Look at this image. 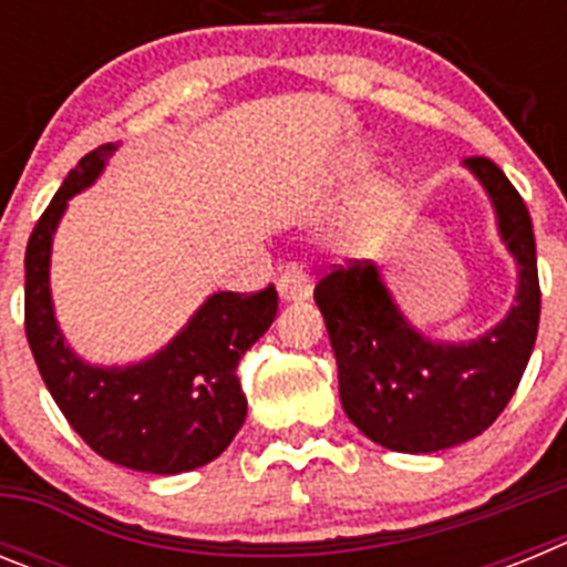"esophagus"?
<instances>
[{"instance_id": "obj_1", "label": "esophagus", "mask_w": 567, "mask_h": 567, "mask_svg": "<svg viewBox=\"0 0 567 567\" xmlns=\"http://www.w3.org/2000/svg\"><path fill=\"white\" fill-rule=\"evenodd\" d=\"M278 292L284 300H307L312 295V280L303 269L287 267L278 278Z\"/></svg>"}]
</instances>
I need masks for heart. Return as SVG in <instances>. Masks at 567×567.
Wrapping results in <instances>:
<instances>
[{
    "label": "heart",
    "mask_w": 567,
    "mask_h": 567,
    "mask_svg": "<svg viewBox=\"0 0 567 567\" xmlns=\"http://www.w3.org/2000/svg\"><path fill=\"white\" fill-rule=\"evenodd\" d=\"M363 158H358L354 162V167H363ZM394 202H398V193H394L392 187H374L372 195H369V202H365V213L363 218H360V224L354 227L352 233V244H358V247H365V244H372L374 235H378V229L383 227V221L389 218V213H392Z\"/></svg>",
    "instance_id": "b5f03b06"
}]
</instances>
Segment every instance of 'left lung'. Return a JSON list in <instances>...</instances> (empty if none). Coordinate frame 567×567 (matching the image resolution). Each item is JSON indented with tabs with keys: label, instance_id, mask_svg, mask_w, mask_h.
<instances>
[{
	"label": "left lung",
	"instance_id": "obj_1",
	"mask_svg": "<svg viewBox=\"0 0 567 567\" xmlns=\"http://www.w3.org/2000/svg\"><path fill=\"white\" fill-rule=\"evenodd\" d=\"M497 209L519 264L511 312L471 343H432L405 323L372 260L352 258L315 287L338 360L340 403L360 432L405 454H432L488 429L517 392L539 329L537 240L523 195L485 155L465 158Z\"/></svg>",
	"mask_w": 567,
	"mask_h": 567
}]
</instances>
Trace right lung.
I'll return each mask as SVG.
<instances>
[{"instance_id": "obj_1", "label": "right lung", "mask_w": 567, "mask_h": 567, "mask_svg": "<svg viewBox=\"0 0 567 567\" xmlns=\"http://www.w3.org/2000/svg\"><path fill=\"white\" fill-rule=\"evenodd\" d=\"M113 144L70 169L42 213L24 252V334L50 398L70 429L115 465L147 474H182L213 463L247 420L238 363L272 327L275 287L218 292L167 349L124 369L87 365L64 346L50 303V240L70 195L90 187Z\"/></svg>"}]
</instances>
